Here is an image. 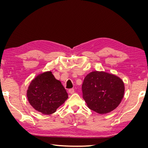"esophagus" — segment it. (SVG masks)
Segmentation results:
<instances>
[{"mask_svg": "<svg viewBox=\"0 0 148 148\" xmlns=\"http://www.w3.org/2000/svg\"><path fill=\"white\" fill-rule=\"evenodd\" d=\"M69 92L70 94H73V93H74V89H70L69 90Z\"/></svg>", "mask_w": 148, "mask_h": 148, "instance_id": "1", "label": "esophagus"}]
</instances>
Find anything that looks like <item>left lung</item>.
<instances>
[{"label":"left lung","instance_id":"obj_1","mask_svg":"<svg viewBox=\"0 0 148 148\" xmlns=\"http://www.w3.org/2000/svg\"><path fill=\"white\" fill-rule=\"evenodd\" d=\"M82 89L89 108L104 114L119 106L123 97L125 86L122 79L114 74L93 71L84 78Z\"/></svg>","mask_w":148,"mask_h":148}]
</instances>
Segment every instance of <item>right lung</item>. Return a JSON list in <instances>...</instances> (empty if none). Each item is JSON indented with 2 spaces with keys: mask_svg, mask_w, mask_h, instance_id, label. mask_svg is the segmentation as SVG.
<instances>
[{
  "mask_svg": "<svg viewBox=\"0 0 148 148\" xmlns=\"http://www.w3.org/2000/svg\"><path fill=\"white\" fill-rule=\"evenodd\" d=\"M27 96L30 104L42 114L50 115L68 99V93L51 72L37 76L30 84Z\"/></svg>",
  "mask_w": 148,
  "mask_h": 148,
  "instance_id": "add662e5",
  "label": "right lung"
}]
</instances>
